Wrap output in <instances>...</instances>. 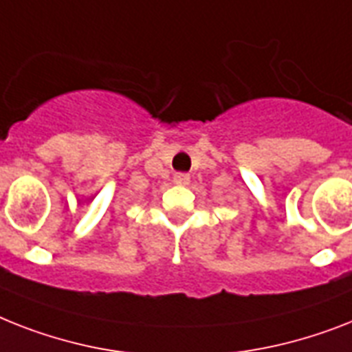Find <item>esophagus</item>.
<instances>
[{"mask_svg":"<svg viewBox=\"0 0 352 352\" xmlns=\"http://www.w3.org/2000/svg\"><path fill=\"white\" fill-rule=\"evenodd\" d=\"M173 181H175V184L179 186H186L188 182H190V175H188V173H175Z\"/></svg>","mask_w":352,"mask_h":352,"instance_id":"34e87169","label":"esophagus"}]
</instances>
